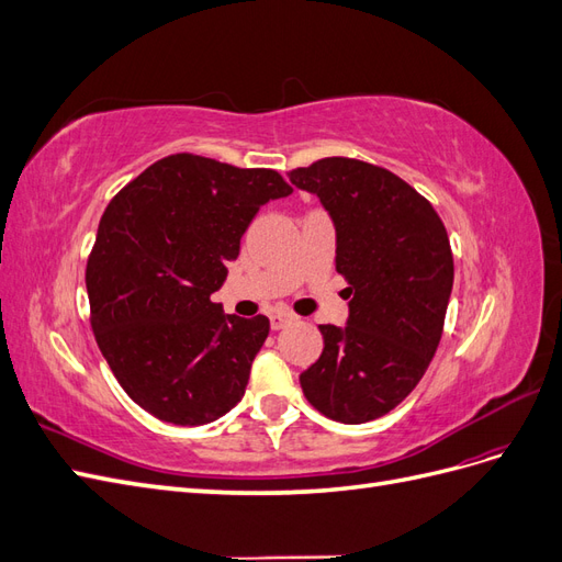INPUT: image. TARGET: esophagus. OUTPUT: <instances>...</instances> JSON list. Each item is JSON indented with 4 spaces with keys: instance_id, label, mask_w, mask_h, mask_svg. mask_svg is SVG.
<instances>
[{
    "instance_id": "esophagus-1",
    "label": "esophagus",
    "mask_w": 562,
    "mask_h": 562,
    "mask_svg": "<svg viewBox=\"0 0 562 562\" xmlns=\"http://www.w3.org/2000/svg\"><path fill=\"white\" fill-rule=\"evenodd\" d=\"M269 318H271V330H281L285 326H291V323L295 321L293 314H285V312H277V314H271Z\"/></svg>"
}]
</instances>
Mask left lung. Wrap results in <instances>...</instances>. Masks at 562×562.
<instances>
[{"label": "left lung", "mask_w": 562, "mask_h": 562, "mask_svg": "<svg viewBox=\"0 0 562 562\" xmlns=\"http://www.w3.org/2000/svg\"><path fill=\"white\" fill-rule=\"evenodd\" d=\"M328 211L335 269L349 283L345 328L318 326L323 351L300 375L335 422L363 424L411 394L443 335L454 265L431 203L386 168L328 157L288 173Z\"/></svg>", "instance_id": "1"}]
</instances>
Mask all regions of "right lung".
<instances>
[{
	"label": "right lung",
	"instance_id": "1",
	"mask_svg": "<svg viewBox=\"0 0 562 562\" xmlns=\"http://www.w3.org/2000/svg\"><path fill=\"white\" fill-rule=\"evenodd\" d=\"M291 192L271 168L171 155L108 203L87 262L91 326L149 415L199 427L241 401L269 318L225 314L211 295L255 213Z\"/></svg>",
	"mask_w": 562,
	"mask_h": 562
}]
</instances>
